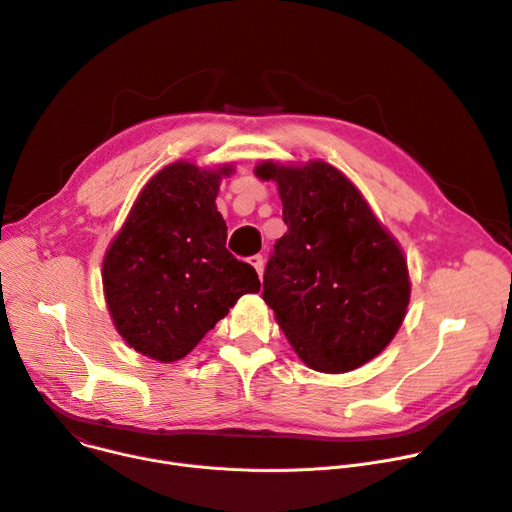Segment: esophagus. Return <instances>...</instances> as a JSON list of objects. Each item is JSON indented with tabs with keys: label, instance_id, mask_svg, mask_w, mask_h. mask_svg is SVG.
Masks as SVG:
<instances>
[{
	"label": "esophagus",
	"instance_id": "1",
	"mask_svg": "<svg viewBox=\"0 0 512 512\" xmlns=\"http://www.w3.org/2000/svg\"><path fill=\"white\" fill-rule=\"evenodd\" d=\"M249 263L257 269V273H259V277H261V275H263V267H265L263 257H261V255H253V257H249Z\"/></svg>",
	"mask_w": 512,
	"mask_h": 512
}]
</instances>
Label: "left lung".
I'll return each mask as SVG.
<instances>
[{
  "mask_svg": "<svg viewBox=\"0 0 512 512\" xmlns=\"http://www.w3.org/2000/svg\"><path fill=\"white\" fill-rule=\"evenodd\" d=\"M255 175L275 181L288 232L263 275V300L298 357L343 374L378 357L398 333L410 275L398 241L355 183L320 159L263 161Z\"/></svg>",
  "mask_w": 512,
  "mask_h": 512,
  "instance_id": "left-lung-1",
  "label": "left lung"
}]
</instances>
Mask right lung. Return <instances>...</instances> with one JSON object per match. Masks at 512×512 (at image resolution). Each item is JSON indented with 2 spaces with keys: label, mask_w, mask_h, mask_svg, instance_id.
<instances>
[{
  "label": "right lung",
  "mask_w": 512,
  "mask_h": 512,
  "mask_svg": "<svg viewBox=\"0 0 512 512\" xmlns=\"http://www.w3.org/2000/svg\"><path fill=\"white\" fill-rule=\"evenodd\" d=\"M235 167L175 161L134 200L104 263V296L118 335L155 361L188 355L243 294L257 271L226 249L216 210L222 177Z\"/></svg>",
  "instance_id": "1"
}]
</instances>
